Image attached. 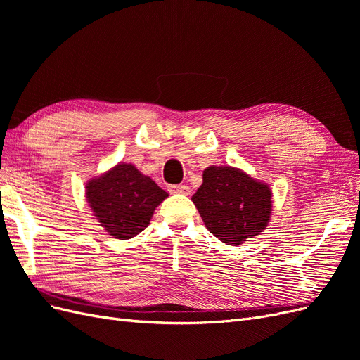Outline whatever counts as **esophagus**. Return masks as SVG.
Segmentation results:
<instances>
[{
	"mask_svg": "<svg viewBox=\"0 0 360 360\" xmlns=\"http://www.w3.org/2000/svg\"><path fill=\"white\" fill-rule=\"evenodd\" d=\"M168 191L171 193H183V195L191 193V189L189 186H186V184H171V186H168Z\"/></svg>",
	"mask_w": 360,
	"mask_h": 360,
	"instance_id": "esophagus-1",
	"label": "esophagus"
}]
</instances>
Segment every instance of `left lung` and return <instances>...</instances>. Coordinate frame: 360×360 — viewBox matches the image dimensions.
<instances>
[{
	"instance_id": "left-lung-1",
	"label": "left lung",
	"mask_w": 360,
	"mask_h": 360,
	"mask_svg": "<svg viewBox=\"0 0 360 360\" xmlns=\"http://www.w3.org/2000/svg\"><path fill=\"white\" fill-rule=\"evenodd\" d=\"M192 201L207 230L228 245H240L259 234L271 212V192L267 184L231 167L207 168Z\"/></svg>"
}]
</instances>
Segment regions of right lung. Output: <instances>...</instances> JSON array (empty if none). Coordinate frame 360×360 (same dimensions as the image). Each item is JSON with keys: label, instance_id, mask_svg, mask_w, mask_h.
Segmentation results:
<instances>
[{"label": "right lung", "instance_id": "1", "mask_svg": "<svg viewBox=\"0 0 360 360\" xmlns=\"http://www.w3.org/2000/svg\"><path fill=\"white\" fill-rule=\"evenodd\" d=\"M168 197L130 163H118L103 177L86 184V200L105 230L115 238L144 231L156 207Z\"/></svg>", "mask_w": 360, "mask_h": 360}]
</instances>
